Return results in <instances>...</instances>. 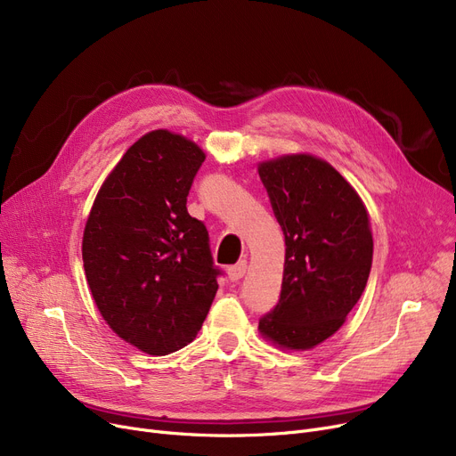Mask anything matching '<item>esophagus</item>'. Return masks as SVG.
Listing matches in <instances>:
<instances>
[{
	"mask_svg": "<svg viewBox=\"0 0 456 456\" xmlns=\"http://www.w3.org/2000/svg\"><path fill=\"white\" fill-rule=\"evenodd\" d=\"M246 270H248V260H246V258L238 260L234 266H231V268L227 270L229 279H231V281H240V279L246 275Z\"/></svg>",
	"mask_w": 456,
	"mask_h": 456,
	"instance_id": "esophagus-1",
	"label": "esophagus"
}]
</instances>
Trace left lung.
<instances>
[{"label": "left lung", "instance_id": "8db88e82", "mask_svg": "<svg viewBox=\"0 0 456 456\" xmlns=\"http://www.w3.org/2000/svg\"><path fill=\"white\" fill-rule=\"evenodd\" d=\"M258 175L286 244L281 299L258 330L281 349H313L346 323L366 289L370 214L347 179L316 155L262 160Z\"/></svg>", "mask_w": 456, "mask_h": 456}]
</instances>
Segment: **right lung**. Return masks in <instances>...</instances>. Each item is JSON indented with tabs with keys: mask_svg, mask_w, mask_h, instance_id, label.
Listing matches in <instances>:
<instances>
[{
	"mask_svg": "<svg viewBox=\"0 0 456 456\" xmlns=\"http://www.w3.org/2000/svg\"><path fill=\"white\" fill-rule=\"evenodd\" d=\"M203 150L167 129L140 136L112 167L83 232V266L102 318L162 356L196 338L218 290L208 232L186 210Z\"/></svg>",
	"mask_w": 456,
	"mask_h": 456,
	"instance_id": "right-lung-1",
	"label": "right lung"
}]
</instances>
